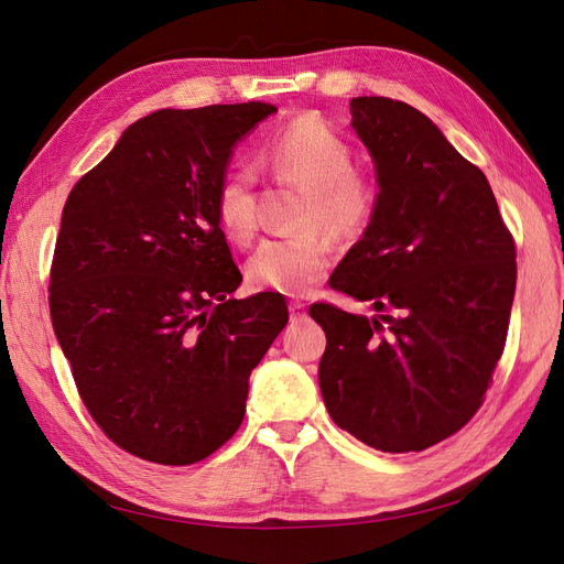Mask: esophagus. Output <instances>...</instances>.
<instances>
[{
  "instance_id": "34e87169",
  "label": "esophagus",
  "mask_w": 564,
  "mask_h": 564,
  "mask_svg": "<svg viewBox=\"0 0 564 564\" xmlns=\"http://www.w3.org/2000/svg\"><path fill=\"white\" fill-rule=\"evenodd\" d=\"M289 313H292V319H294V322L303 319V317H305V303L292 301V303H289Z\"/></svg>"
}]
</instances>
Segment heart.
Returning a JSON list of instances; mask_svg holds the SVG:
<instances>
[{"mask_svg":"<svg viewBox=\"0 0 564 564\" xmlns=\"http://www.w3.org/2000/svg\"><path fill=\"white\" fill-rule=\"evenodd\" d=\"M259 162L275 181L303 187L296 212V226L303 230L265 240L247 263V280L261 292L299 296L334 263L328 231L338 242H357L369 232L381 204L379 185L355 166L348 139L313 115L286 119L272 129ZM214 214L226 240L247 247L261 226L253 174L232 172L220 181Z\"/></svg>","mask_w":564,"mask_h":564,"instance_id":"heart-1","label":"heart"}]
</instances>
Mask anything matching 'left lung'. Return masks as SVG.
I'll list each match as a JSON object with an SVG mask.
<instances>
[{"label":"left lung","mask_w":564,"mask_h":564,"mask_svg":"<svg viewBox=\"0 0 564 564\" xmlns=\"http://www.w3.org/2000/svg\"><path fill=\"white\" fill-rule=\"evenodd\" d=\"M350 112L381 204L329 284L388 315L311 305L327 334L319 390L365 445L423 452L485 402L513 308L516 240L485 174L423 112L383 96L352 98Z\"/></svg>","instance_id":"1"}]
</instances>
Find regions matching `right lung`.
<instances>
[{
  "label": "right lung",
  "mask_w": 564,
  "mask_h": 564,
  "mask_svg": "<svg viewBox=\"0 0 564 564\" xmlns=\"http://www.w3.org/2000/svg\"><path fill=\"white\" fill-rule=\"evenodd\" d=\"M278 108L158 110L67 195L48 313L79 398L119 449L207 458L240 429L251 369L289 319L242 282L214 214L232 145Z\"/></svg>",
  "instance_id": "add662e5"
}]
</instances>
